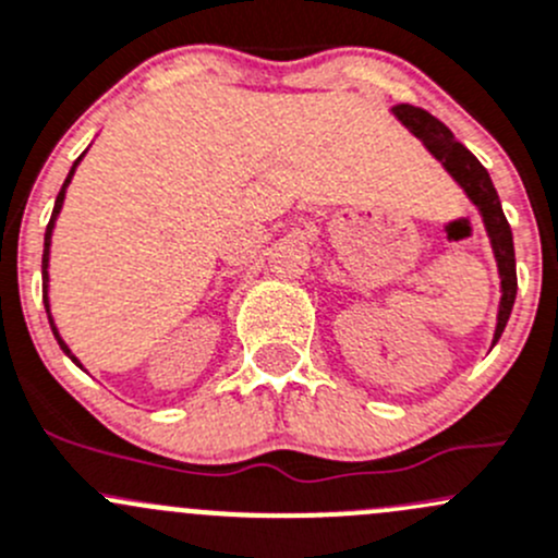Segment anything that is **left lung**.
I'll return each mask as SVG.
<instances>
[{
    "label": "left lung",
    "instance_id": "1",
    "mask_svg": "<svg viewBox=\"0 0 558 558\" xmlns=\"http://www.w3.org/2000/svg\"><path fill=\"white\" fill-rule=\"evenodd\" d=\"M395 117L411 130V133L420 138V142L428 147V153L434 155L436 160H441L447 171L456 177L458 185L466 191V196L477 204L480 215L485 220V229H488L490 245H494L496 264H499L501 275V302H499V322H496L494 343L501 338L507 327V318H510L512 305H515L518 294V275H515V247H512V231L510 223H507L505 213H501L499 193H496L494 182H490V174L485 171V166L463 147L461 142H456V135L450 133L445 122H439L436 117H430L428 111L416 106H400L392 108Z\"/></svg>",
    "mask_w": 558,
    "mask_h": 558
}]
</instances>
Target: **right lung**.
Listing matches in <instances>:
<instances>
[{
    "instance_id": "obj_1",
    "label": "right lung",
    "mask_w": 558,
    "mask_h": 558,
    "mask_svg": "<svg viewBox=\"0 0 558 558\" xmlns=\"http://www.w3.org/2000/svg\"><path fill=\"white\" fill-rule=\"evenodd\" d=\"M81 158H84V155H81ZM78 158V160H81ZM78 160H75L73 163V169H70V174H68V180H64V185H62V191H59V196H57V204H53V213H51V220H48V226H46V245H43V302H46V313H48V322H51V329H53V338L59 340V345H62V351L64 354L70 356V360L75 362V365L81 367V362L75 360L73 354H70V349H68V343H64L62 338H59V332H57V327H53V318H51V311H48V245H51V231H53V223H57V215H59V209H62V202H64V191H68V185H70V180H73V174H75V166H78Z\"/></svg>"
}]
</instances>
